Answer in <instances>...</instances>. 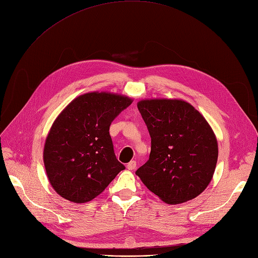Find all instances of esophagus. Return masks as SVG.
I'll list each match as a JSON object with an SVG mask.
<instances>
[{
	"instance_id": "obj_1",
	"label": "esophagus",
	"mask_w": 258,
	"mask_h": 258,
	"mask_svg": "<svg viewBox=\"0 0 258 258\" xmlns=\"http://www.w3.org/2000/svg\"><path fill=\"white\" fill-rule=\"evenodd\" d=\"M137 167V162L136 161H131L130 163L127 164V169L128 170H134Z\"/></svg>"
}]
</instances>
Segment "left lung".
I'll return each mask as SVG.
<instances>
[{
  "mask_svg": "<svg viewBox=\"0 0 258 258\" xmlns=\"http://www.w3.org/2000/svg\"><path fill=\"white\" fill-rule=\"evenodd\" d=\"M138 108L150 134L151 152L136 174L167 204L193 200L215 171L218 146L212 128L181 100H144Z\"/></svg>",
  "mask_w": 258,
  "mask_h": 258,
  "instance_id": "1",
  "label": "left lung"
}]
</instances>
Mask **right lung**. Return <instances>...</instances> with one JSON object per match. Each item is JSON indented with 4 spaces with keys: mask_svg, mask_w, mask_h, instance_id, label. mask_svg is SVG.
<instances>
[{
    "mask_svg": "<svg viewBox=\"0 0 258 258\" xmlns=\"http://www.w3.org/2000/svg\"><path fill=\"white\" fill-rule=\"evenodd\" d=\"M131 103L119 94L85 93L56 117L43 156L48 179L62 198L90 202L125 169L115 156L109 128Z\"/></svg>",
    "mask_w": 258,
    "mask_h": 258,
    "instance_id": "right-lung-1",
    "label": "right lung"
}]
</instances>
